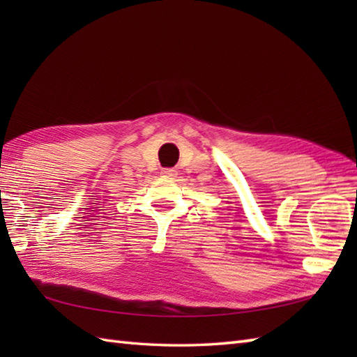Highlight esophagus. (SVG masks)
I'll list each match as a JSON object with an SVG mask.
<instances>
[{"label": "esophagus", "instance_id": "esophagus-1", "mask_svg": "<svg viewBox=\"0 0 357 357\" xmlns=\"http://www.w3.org/2000/svg\"><path fill=\"white\" fill-rule=\"evenodd\" d=\"M161 174L164 178H174L176 176V170H173V169H162L161 170Z\"/></svg>", "mask_w": 357, "mask_h": 357}]
</instances>
